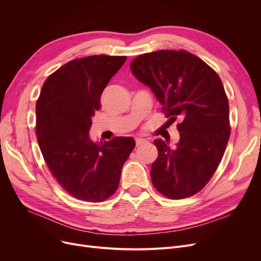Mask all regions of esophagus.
I'll use <instances>...</instances> for the list:
<instances>
[{"instance_id":"obj_1","label":"esophagus","mask_w":261,"mask_h":261,"mask_svg":"<svg viewBox=\"0 0 261 261\" xmlns=\"http://www.w3.org/2000/svg\"><path fill=\"white\" fill-rule=\"evenodd\" d=\"M148 143V140H146V139H141V138H138L135 140V144H136V146H142V145H145V144H147Z\"/></svg>"}]
</instances>
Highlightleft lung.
<instances>
[{
	"mask_svg": "<svg viewBox=\"0 0 261 261\" xmlns=\"http://www.w3.org/2000/svg\"><path fill=\"white\" fill-rule=\"evenodd\" d=\"M130 67L152 91L168 120L182 119L174 149L154 140L159 155L151 166L153 186L170 199L199 193L217 170L229 139L228 100L221 79L186 50L144 54Z\"/></svg>",
	"mask_w": 261,
	"mask_h": 261,
	"instance_id": "8db88e82",
	"label": "left lung"
}]
</instances>
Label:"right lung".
<instances>
[{
    "label": "right lung",
    "instance_id": "right-lung-1",
    "mask_svg": "<svg viewBox=\"0 0 261 261\" xmlns=\"http://www.w3.org/2000/svg\"><path fill=\"white\" fill-rule=\"evenodd\" d=\"M125 56H90L67 62L45 80L37 101V140L60 185L76 199L102 202L117 190L131 136L103 143L89 134L101 94Z\"/></svg>",
    "mask_w": 261,
    "mask_h": 261
}]
</instances>
